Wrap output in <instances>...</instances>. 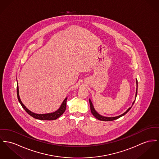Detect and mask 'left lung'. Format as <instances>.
<instances>
[{
    "instance_id": "left-lung-1",
    "label": "left lung",
    "mask_w": 159,
    "mask_h": 159,
    "mask_svg": "<svg viewBox=\"0 0 159 159\" xmlns=\"http://www.w3.org/2000/svg\"><path fill=\"white\" fill-rule=\"evenodd\" d=\"M136 84H137V88H136V95H135V100H136V96H137V93H138V80L136 79ZM135 100L133 101V104H132V106H131L129 108H128L127 110V111L125 112H124L123 114L119 115V116H117L115 117H106L104 116H102L100 114H99L95 109L91 101V100L89 99V103H90V110H91V112L92 113V115L95 117L98 120H102V121H111V120H116L117 119L120 117L123 116H124L126 113H127L128 111H129V110L131 108L132 106H133L134 102H135Z\"/></svg>"
}]
</instances>
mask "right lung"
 Wrapping results in <instances>:
<instances>
[{
	"instance_id": "obj_1",
	"label": "right lung",
	"mask_w": 159,
	"mask_h": 159,
	"mask_svg": "<svg viewBox=\"0 0 159 159\" xmlns=\"http://www.w3.org/2000/svg\"><path fill=\"white\" fill-rule=\"evenodd\" d=\"M17 98L18 100L20 102V104H21L22 107L24 108V110L31 116L33 117L35 119H39V120H55L57 118H58L59 117L61 116L64 113V112L66 110V102H67V97H66L64 99L63 102L61 103V105L60 107V108L56 110L54 112L52 113H44V114H37V113H33L31 111H30V110H28L25 105L22 103L21 99L20 98L19 96V86H18V83L17 84Z\"/></svg>"
}]
</instances>
